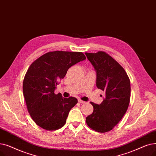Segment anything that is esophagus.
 Returning a JSON list of instances; mask_svg holds the SVG:
<instances>
[{"label":"esophagus","instance_id":"34e87169","mask_svg":"<svg viewBox=\"0 0 156 156\" xmlns=\"http://www.w3.org/2000/svg\"><path fill=\"white\" fill-rule=\"evenodd\" d=\"M78 101H79V103H81V104H84V103H86V101H83V100H81L80 99L78 100Z\"/></svg>","mask_w":156,"mask_h":156}]
</instances>
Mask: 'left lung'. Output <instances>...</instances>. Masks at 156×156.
Masks as SVG:
<instances>
[{
    "mask_svg": "<svg viewBox=\"0 0 156 156\" xmlns=\"http://www.w3.org/2000/svg\"><path fill=\"white\" fill-rule=\"evenodd\" d=\"M96 71V86L105 93L100 105L90 102L93 113L86 121L93 130H112L126 112L131 96L130 80L122 66L104 51L85 53Z\"/></svg>",
    "mask_w": 156,
    "mask_h": 156,
    "instance_id": "1",
    "label": "left lung"
}]
</instances>
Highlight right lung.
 Instances as JSON below:
<instances>
[{
    "label": "right lung",
    "instance_id": "right-lung-1",
    "mask_svg": "<svg viewBox=\"0 0 156 156\" xmlns=\"http://www.w3.org/2000/svg\"><path fill=\"white\" fill-rule=\"evenodd\" d=\"M85 59L82 52L51 51L29 66L23 83V96L30 115L41 128L53 131L66 123L77 100L72 96L63 98L55 90L69 69Z\"/></svg>",
    "mask_w": 156,
    "mask_h": 156
}]
</instances>
